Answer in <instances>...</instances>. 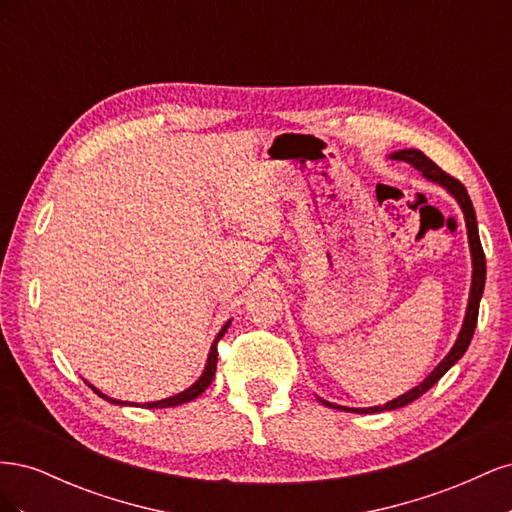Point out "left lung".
Returning a JSON list of instances; mask_svg holds the SVG:
<instances>
[{
	"label": "left lung",
	"mask_w": 512,
	"mask_h": 512,
	"mask_svg": "<svg viewBox=\"0 0 512 512\" xmlns=\"http://www.w3.org/2000/svg\"><path fill=\"white\" fill-rule=\"evenodd\" d=\"M391 160H401V162H408L412 168H416L418 173H421L427 181L440 185L448 194H451L457 205L463 213V220H466V230H468V245H470V258H472V284H470V294H468V305H466V316H463V324L459 329V335L455 339L453 348L448 350V354L444 359L436 365V369L431 371V374L421 382L412 386L410 391H406L404 395H399L391 401H386L384 406H371V408H348V406H337L331 404V401L318 397L320 404H324L327 408H337V410H344V412H356V414H376V412H384V410H397V408H404L408 404H412L414 399L421 397L423 393H427L433 384H436L448 369H451L463 354H466L470 342H472V335L476 329V320H478V305H480V297H483V290H485V275H487V267H485V254H483V245H480L478 239V224H476V213L472 207V200L468 196V190L463 188V183L453 179L451 175H446L444 170L433 164L423 151L418 149H399L389 156Z\"/></svg>",
	"instance_id": "8db88e82"
}]
</instances>
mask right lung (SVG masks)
Segmentation results:
<instances>
[{"label":"right lung","instance_id":"obj_1","mask_svg":"<svg viewBox=\"0 0 512 512\" xmlns=\"http://www.w3.org/2000/svg\"><path fill=\"white\" fill-rule=\"evenodd\" d=\"M230 322H232V320H228V322L224 324V327L220 329V333L215 335L213 344H211V348H209V354H207V363H205L203 374H200V378H198L192 386H188V389L181 391V393H177V395H170V397H166V399H158V401H145V404H134V401H121V399L108 397V395H104L102 391H98L94 384H89V382H87V384L91 386V391L98 393L102 399L111 401V404H115V406H136V408H173V406L188 404V401L196 399L198 395H203L207 386L211 384V380H213V376H215V365H218V339L228 331Z\"/></svg>","mask_w":512,"mask_h":512}]
</instances>
